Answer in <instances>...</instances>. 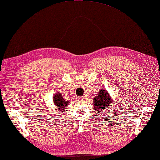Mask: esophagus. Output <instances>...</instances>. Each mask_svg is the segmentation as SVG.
Wrapping results in <instances>:
<instances>
[{"mask_svg": "<svg viewBox=\"0 0 160 160\" xmlns=\"http://www.w3.org/2000/svg\"><path fill=\"white\" fill-rule=\"evenodd\" d=\"M80 98H81V97H80Z\"/></svg>", "mask_w": 160, "mask_h": 160, "instance_id": "34e87169", "label": "esophagus"}]
</instances>
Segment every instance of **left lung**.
<instances>
[{"label":"left lung","instance_id":"8db88e82","mask_svg":"<svg viewBox=\"0 0 160 160\" xmlns=\"http://www.w3.org/2000/svg\"><path fill=\"white\" fill-rule=\"evenodd\" d=\"M94 108L97 109V112L100 113L102 110L107 108L108 109L109 106L111 105L112 99L105 89H100L98 92L97 96L94 98Z\"/></svg>","mask_w":160,"mask_h":160}]
</instances>
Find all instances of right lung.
<instances>
[{"label":"right lung","instance_id":"obj_1","mask_svg":"<svg viewBox=\"0 0 160 160\" xmlns=\"http://www.w3.org/2000/svg\"><path fill=\"white\" fill-rule=\"evenodd\" d=\"M53 102H54L55 105L57 106V108L59 109L60 111H62L63 109H66L65 108L69 104V101H65L63 98L62 94L55 93V95L53 96ZM64 111V110H63Z\"/></svg>","mask_w":160,"mask_h":160}]
</instances>
